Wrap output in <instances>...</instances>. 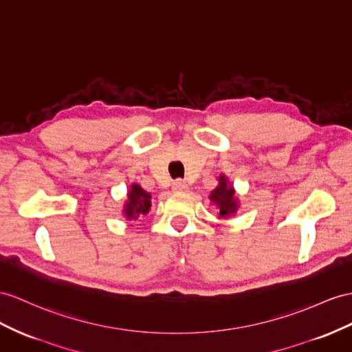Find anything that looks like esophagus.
<instances>
[{
  "instance_id": "1",
  "label": "esophagus",
  "mask_w": 352,
  "mask_h": 352,
  "mask_svg": "<svg viewBox=\"0 0 352 352\" xmlns=\"http://www.w3.org/2000/svg\"><path fill=\"white\" fill-rule=\"evenodd\" d=\"M173 190L175 193H186L188 192V186L186 182H183V179H177V182H174L173 184Z\"/></svg>"
}]
</instances>
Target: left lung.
I'll list each match as a JSON object with an SVG mask.
<instances>
[{"instance_id":"obj_1","label":"left lung","mask_w":352,"mask_h":352,"mask_svg":"<svg viewBox=\"0 0 352 352\" xmlns=\"http://www.w3.org/2000/svg\"><path fill=\"white\" fill-rule=\"evenodd\" d=\"M217 182L219 184L210 193L208 199L217 208L219 219H229L239 210V197L226 175H219Z\"/></svg>"}]
</instances>
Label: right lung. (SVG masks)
I'll return each mask as SVG.
<instances>
[{
    "label": "right lung",
    "instance_id": "right-lung-1",
    "mask_svg": "<svg viewBox=\"0 0 352 352\" xmlns=\"http://www.w3.org/2000/svg\"><path fill=\"white\" fill-rule=\"evenodd\" d=\"M126 196L128 197L123 204L122 214L128 221H138L142 215H146L150 211L151 195L144 190L140 184L132 183Z\"/></svg>",
    "mask_w": 352,
    "mask_h": 352
}]
</instances>
